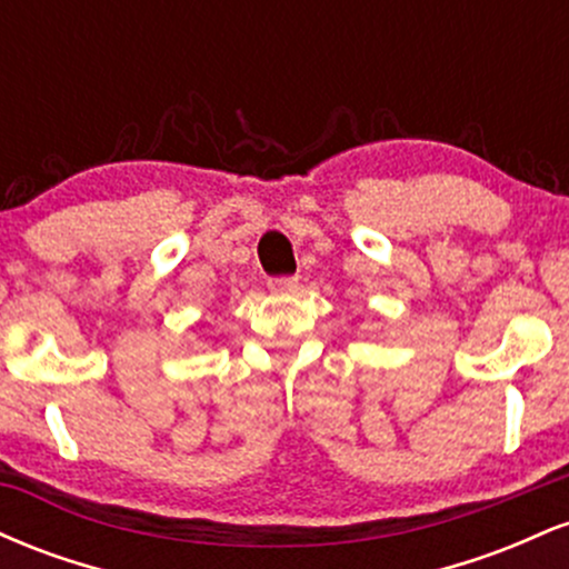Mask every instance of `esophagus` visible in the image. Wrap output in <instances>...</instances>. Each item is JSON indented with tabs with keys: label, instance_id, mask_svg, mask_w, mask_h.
<instances>
[{
	"label": "esophagus",
	"instance_id": "obj_1",
	"mask_svg": "<svg viewBox=\"0 0 569 569\" xmlns=\"http://www.w3.org/2000/svg\"><path fill=\"white\" fill-rule=\"evenodd\" d=\"M297 286H299V278H293V276H280V278L267 280V289L276 291V293H291V291H297Z\"/></svg>",
	"mask_w": 569,
	"mask_h": 569
}]
</instances>
